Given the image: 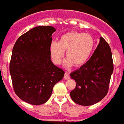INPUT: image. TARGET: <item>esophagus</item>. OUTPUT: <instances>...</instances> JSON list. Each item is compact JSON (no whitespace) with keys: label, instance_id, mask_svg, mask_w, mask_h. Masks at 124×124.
Segmentation results:
<instances>
[{"label":"esophagus","instance_id":"34e87169","mask_svg":"<svg viewBox=\"0 0 124 124\" xmlns=\"http://www.w3.org/2000/svg\"><path fill=\"white\" fill-rule=\"evenodd\" d=\"M69 78H70V75H69V73H65V75H64V79H69Z\"/></svg>","mask_w":124,"mask_h":124}]
</instances>
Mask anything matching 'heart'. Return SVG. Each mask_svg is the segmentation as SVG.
<instances>
[{
  "mask_svg": "<svg viewBox=\"0 0 124 124\" xmlns=\"http://www.w3.org/2000/svg\"><path fill=\"white\" fill-rule=\"evenodd\" d=\"M94 46L93 39L87 33L67 32L61 37L59 43L52 42L50 45V55L53 63L59 65L63 60L66 51L65 66L71 65L80 67L85 63L89 57Z\"/></svg>",
  "mask_w": 124,
  "mask_h": 124,
  "instance_id": "b5f03b06",
  "label": "heart"
}]
</instances>
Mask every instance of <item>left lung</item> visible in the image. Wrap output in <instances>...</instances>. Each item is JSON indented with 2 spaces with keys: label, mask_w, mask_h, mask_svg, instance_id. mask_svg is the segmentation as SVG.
<instances>
[{
  "label": "left lung",
  "mask_w": 124,
  "mask_h": 124,
  "mask_svg": "<svg viewBox=\"0 0 124 124\" xmlns=\"http://www.w3.org/2000/svg\"><path fill=\"white\" fill-rule=\"evenodd\" d=\"M114 71L111 49L103 37L92 57L70 76L76 82L70 92L72 100L79 105L92 106L99 102L108 92Z\"/></svg>",
  "instance_id": "8db88e82"
}]
</instances>
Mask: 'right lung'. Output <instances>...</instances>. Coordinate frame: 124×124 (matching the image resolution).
<instances>
[{"label": "right lung", "instance_id": "add662e5", "mask_svg": "<svg viewBox=\"0 0 124 124\" xmlns=\"http://www.w3.org/2000/svg\"><path fill=\"white\" fill-rule=\"evenodd\" d=\"M55 31L51 26L35 27L22 35L13 49L9 69L13 89L20 99L31 105L47 101L53 86L65 74L51 60L50 45Z\"/></svg>", "mask_w": 124, "mask_h": 124}]
</instances>
